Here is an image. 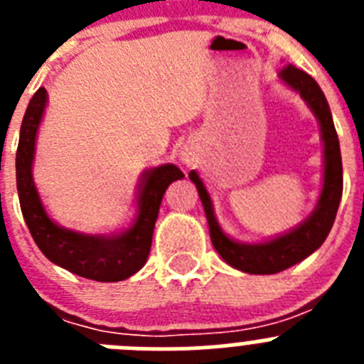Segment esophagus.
<instances>
[{"label": "esophagus", "instance_id": "34e87169", "mask_svg": "<svg viewBox=\"0 0 364 364\" xmlns=\"http://www.w3.org/2000/svg\"><path fill=\"white\" fill-rule=\"evenodd\" d=\"M180 160H182V162H186V164H191L193 162L191 153H189V151H182V154H180Z\"/></svg>", "mask_w": 364, "mask_h": 364}]
</instances>
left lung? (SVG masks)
I'll use <instances>...</instances> for the list:
<instances>
[{
    "instance_id": "left-lung-1",
    "label": "left lung",
    "mask_w": 364,
    "mask_h": 364,
    "mask_svg": "<svg viewBox=\"0 0 364 364\" xmlns=\"http://www.w3.org/2000/svg\"><path fill=\"white\" fill-rule=\"evenodd\" d=\"M279 76L286 85H290L294 91L302 96V100L314 111L315 118L319 120L321 125V138L324 142V178L319 202L315 205L314 213L302 224H299L295 230L279 235L272 240L259 244L237 242V240L230 239L218 226L213 202H211L210 193L205 191L200 176L197 175V171L189 173V178L197 186L198 195H200L215 250L228 264L240 272L253 273V275L279 273L311 255L324 242L332 230L341 195H343V162H341L339 138H337L336 127H333L332 112L328 107L324 92L321 91V87L310 74L294 65H286Z\"/></svg>"
}]
</instances>
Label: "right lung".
I'll return each instance as SVG.
<instances>
[{
    "mask_svg": "<svg viewBox=\"0 0 364 364\" xmlns=\"http://www.w3.org/2000/svg\"><path fill=\"white\" fill-rule=\"evenodd\" d=\"M47 105V91L40 87L28 102L16 153V184L19 205L32 239L54 264L98 282H117L131 277L146 264L153 240L154 222L167 186L184 178L173 164L147 169L140 176L133 224L120 233L85 235L58 226L47 215L32 180V160L36 151V134Z\"/></svg>",
    "mask_w": 364,
    "mask_h": 364,
    "instance_id": "obj_1",
    "label": "right lung"
}]
</instances>
